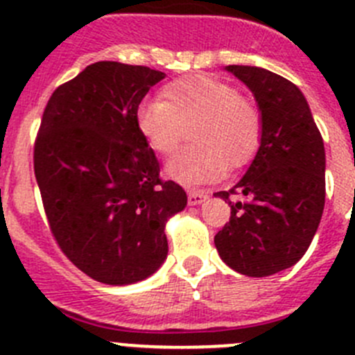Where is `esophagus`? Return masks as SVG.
Returning <instances> with one entry per match:
<instances>
[{
  "label": "esophagus",
  "instance_id": "esophagus-1",
  "mask_svg": "<svg viewBox=\"0 0 355 355\" xmlns=\"http://www.w3.org/2000/svg\"><path fill=\"white\" fill-rule=\"evenodd\" d=\"M208 198V191H189L187 192V199H189V205L191 206H198L201 202L206 201Z\"/></svg>",
  "mask_w": 355,
  "mask_h": 355
}]
</instances>
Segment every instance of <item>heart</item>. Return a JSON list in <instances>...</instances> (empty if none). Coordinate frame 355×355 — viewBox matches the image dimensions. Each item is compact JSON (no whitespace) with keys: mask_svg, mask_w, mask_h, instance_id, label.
I'll list each match as a JSON object with an SVG mask.
<instances>
[{"mask_svg":"<svg viewBox=\"0 0 355 355\" xmlns=\"http://www.w3.org/2000/svg\"><path fill=\"white\" fill-rule=\"evenodd\" d=\"M162 98L140 102L135 123L147 146L171 154L192 125L196 144L182 149L166 164V175L184 185L215 182L229 166L246 163L260 146L258 109L234 86L211 76H189L168 83Z\"/></svg>","mask_w":355,"mask_h":355,"instance_id":"obj_1","label":"heart"}]
</instances>
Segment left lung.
Wrapping results in <instances>:
<instances>
[{"label": "left lung", "mask_w": 355, "mask_h": 355, "mask_svg": "<svg viewBox=\"0 0 355 355\" xmlns=\"http://www.w3.org/2000/svg\"><path fill=\"white\" fill-rule=\"evenodd\" d=\"M253 94L261 118L257 156L230 191V218L215 236L220 258L236 272L265 277L297 263L321 222L326 196L324 142L297 85L253 65H227ZM230 193L246 202L232 203Z\"/></svg>", "instance_id": "left-lung-1"}]
</instances>
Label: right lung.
<instances>
[{
	"label": "right lung",
	"instance_id": "right-lung-1",
	"mask_svg": "<svg viewBox=\"0 0 355 355\" xmlns=\"http://www.w3.org/2000/svg\"><path fill=\"white\" fill-rule=\"evenodd\" d=\"M164 72L95 62L51 94L34 144V175L58 246L111 286L139 283L168 254L164 227L187 206L135 123Z\"/></svg>",
	"mask_w": 355,
	"mask_h": 355
}]
</instances>
